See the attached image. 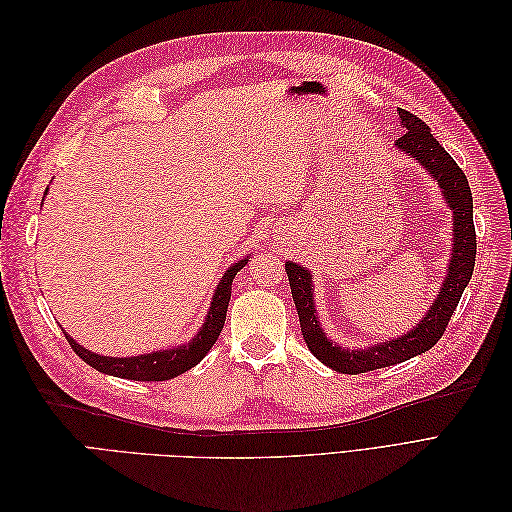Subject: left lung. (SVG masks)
Listing matches in <instances>:
<instances>
[{"label":"left lung","instance_id":"1","mask_svg":"<svg viewBox=\"0 0 512 512\" xmlns=\"http://www.w3.org/2000/svg\"><path fill=\"white\" fill-rule=\"evenodd\" d=\"M397 111L404 134L397 138L395 147L408 153L410 158H414L425 168V173L431 179L438 181V188L446 198V205L453 211V254L451 260H448L446 277L440 286L438 297L429 305L423 320L404 335L359 350L337 346L324 335L314 303L312 273L307 271V267L297 265V262H286L290 292L294 305H297L305 344L320 363L335 371H342V374H365V371L391 367L436 346L438 339L446 331L448 320L455 314L457 303L468 282L472 280L474 271L476 232L472 220V192L468 179L457 166V162L433 138L423 119L404 111V108H397Z\"/></svg>","mask_w":512,"mask_h":512}]
</instances>
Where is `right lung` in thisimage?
I'll return each instance as SVG.
<instances>
[{"mask_svg": "<svg viewBox=\"0 0 512 512\" xmlns=\"http://www.w3.org/2000/svg\"><path fill=\"white\" fill-rule=\"evenodd\" d=\"M245 265H247V258H241L235 262V265H230L226 269L218 288L213 292L205 324L200 327V331L190 339V342H185L177 348H168V350L151 352V354H138V356H121L119 359V356H102V354L91 352L81 344H76L68 333L64 335L70 342L72 350L79 354L87 365L102 371V374L126 378V380H141V382H162V380L177 378L203 361L205 354L213 348L215 342H218V337L224 329L226 312H228L232 280H235V275Z\"/></svg>", "mask_w": 512, "mask_h": 512, "instance_id": "right-lung-1", "label": "right lung"}]
</instances>
